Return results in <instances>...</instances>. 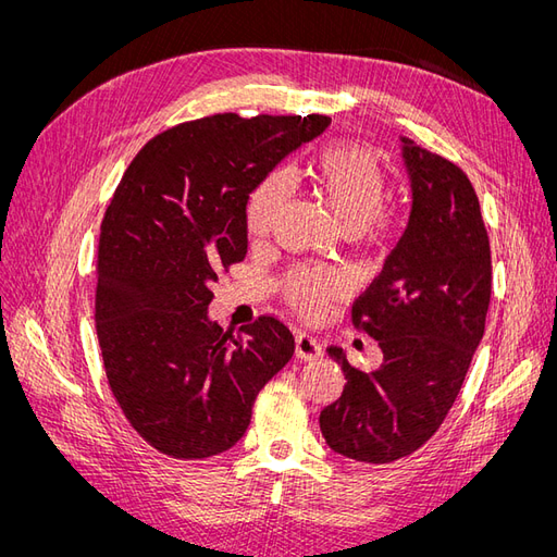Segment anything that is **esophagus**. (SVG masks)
<instances>
[{
  "label": "esophagus",
  "mask_w": 557,
  "mask_h": 557,
  "mask_svg": "<svg viewBox=\"0 0 557 557\" xmlns=\"http://www.w3.org/2000/svg\"><path fill=\"white\" fill-rule=\"evenodd\" d=\"M295 352L301 360H318V358H323V346L318 344L313 334L297 332L295 334Z\"/></svg>",
  "instance_id": "34e87169"
}]
</instances>
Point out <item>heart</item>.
Here are the masks:
<instances>
[{"label": "heart", "mask_w": 557, "mask_h": 557, "mask_svg": "<svg viewBox=\"0 0 557 557\" xmlns=\"http://www.w3.org/2000/svg\"><path fill=\"white\" fill-rule=\"evenodd\" d=\"M318 195L323 197L336 221L358 237L383 244L399 232V218L383 209L385 170L376 150L362 144H332L313 162L311 172ZM288 197V183L281 174L269 176L252 193L248 207V230L262 237L274 227ZM342 278L327 267H299L285 281L293 305L307 315H320L327 301L339 293Z\"/></svg>", "instance_id": "heart-1"}]
</instances>
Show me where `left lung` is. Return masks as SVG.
Masks as SVG:
<instances>
[{
	"mask_svg": "<svg viewBox=\"0 0 557 557\" xmlns=\"http://www.w3.org/2000/svg\"><path fill=\"white\" fill-rule=\"evenodd\" d=\"M411 181L409 223L383 272L352 305V323L383 352L376 372L344 348L342 397L320 411L327 446L350 460L393 462L440 430L483 339L491 305V242L479 197L450 160L399 137Z\"/></svg>",
	"mask_w": 557,
	"mask_h": 557,
	"instance_id": "left-lung-1",
	"label": "left lung"
}]
</instances>
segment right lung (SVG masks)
<instances>
[{"label":"right lung","instance_id":"add662e5","mask_svg":"<svg viewBox=\"0 0 557 557\" xmlns=\"http://www.w3.org/2000/svg\"><path fill=\"white\" fill-rule=\"evenodd\" d=\"M330 123L201 117L150 139L117 185L99 234L97 336L113 397L160 453L201 460L232 448L293 358L278 318L223 332L209 318L211 285L246 258L250 193Z\"/></svg>","mask_w":557,"mask_h":557}]
</instances>
